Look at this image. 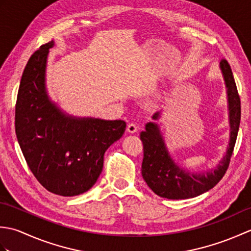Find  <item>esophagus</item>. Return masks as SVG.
Listing matches in <instances>:
<instances>
[{
    "label": "esophagus",
    "mask_w": 251,
    "mask_h": 251,
    "mask_svg": "<svg viewBox=\"0 0 251 251\" xmlns=\"http://www.w3.org/2000/svg\"><path fill=\"white\" fill-rule=\"evenodd\" d=\"M127 131L130 132V134H135V132L138 131V126L134 124V123H130V124L127 126Z\"/></svg>",
    "instance_id": "esophagus-1"
}]
</instances>
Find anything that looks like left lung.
<instances>
[{"label":"left lung","mask_w":251,"mask_h":251,"mask_svg":"<svg viewBox=\"0 0 251 251\" xmlns=\"http://www.w3.org/2000/svg\"><path fill=\"white\" fill-rule=\"evenodd\" d=\"M220 71L226 89L230 136L226 152L214 169L192 173L176 163L170 155L157 123H147L146 129L140 132V139L143 143L141 174L149 188L156 195L168 200L192 199L214 188L225 176L230 164L241 123V100L231 67L226 60L220 62ZM159 117L161 112H156L152 119L157 121Z\"/></svg>","instance_id":"obj_1"}]
</instances>
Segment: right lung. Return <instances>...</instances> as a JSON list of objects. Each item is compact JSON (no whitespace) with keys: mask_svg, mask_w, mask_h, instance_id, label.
Wrapping results in <instances>:
<instances>
[{"mask_svg":"<svg viewBox=\"0 0 251 251\" xmlns=\"http://www.w3.org/2000/svg\"><path fill=\"white\" fill-rule=\"evenodd\" d=\"M54 41L42 45L26 63L16 102L15 129L25 162L44 188L75 196L96 183L108 148L123 136L122 120L66 113L47 94L46 66Z\"/></svg>","mask_w":251,"mask_h":251,"instance_id":"1","label":"right lung"}]
</instances>
